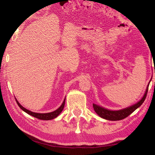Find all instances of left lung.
I'll use <instances>...</instances> for the list:
<instances>
[{
	"label": "left lung",
	"instance_id": "left-lung-1",
	"mask_svg": "<svg viewBox=\"0 0 155 155\" xmlns=\"http://www.w3.org/2000/svg\"><path fill=\"white\" fill-rule=\"evenodd\" d=\"M151 80H152V78L150 80V82L151 81ZM150 82L148 83V85H147L146 90L145 91V92H144V94L143 95L142 98H141L140 101L137 102V103L133 104V105L126 107V108H124V109H119V110H110V109L104 108L103 107L98 105V104H93V107H94V111H95V112L99 115L100 117L107 120L117 121V120L124 119L125 117L128 116V115L132 114L133 111H135L137 108H139V107L142 104L143 101H145Z\"/></svg>",
	"mask_w": 155,
	"mask_h": 155
}]
</instances>
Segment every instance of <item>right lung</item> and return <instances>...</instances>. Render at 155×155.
<instances>
[{
	"instance_id": "add662e5",
	"label": "right lung",
	"mask_w": 155,
	"mask_h": 155,
	"mask_svg": "<svg viewBox=\"0 0 155 155\" xmlns=\"http://www.w3.org/2000/svg\"><path fill=\"white\" fill-rule=\"evenodd\" d=\"M15 101H16V103L18 104V106L20 107V108L24 111L25 112L27 113L28 115H31V116L35 117L36 118H38L39 120H51L54 118H56V117L58 116V115L61 114V111H63V109L64 108V105H65V98L64 99V102L61 104V105L60 106L58 109H56L55 111H52V112H50V113H46V114H40V113H35V112H33L31 111L30 110H28L27 109H25L24 107H22L21 104H20L19 102L18 101V100L15 98Z\"/></svg>"
}]
</instances>
